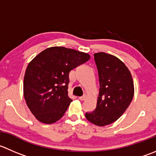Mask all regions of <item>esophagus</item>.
Returning <instances> with one entry per match:
<instances>
[{
  "instance_id": "obj_1",
  "label": "esophagus",
  "mask_w": 156,
  "mask_h": 156,
  "mask_svg": "<svg viewBox=\"0 0 156 156\" xmlns=\"http://www.w3.org/2000/svg\"><path fill=\"white\" fill-rule=\"evenodd\" d=\"M86 98H87V96L84 94V95H83L82 97H79V100L80 101H84V100L86 99Z\"/></svg>"
}]
</instances>
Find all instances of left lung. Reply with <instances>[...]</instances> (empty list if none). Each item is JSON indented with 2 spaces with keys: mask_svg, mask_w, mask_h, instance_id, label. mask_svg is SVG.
<instances>
[{
  "mask_svg": "<svg viewBox=\"0 0 156 156\" xmlns=\"http://www.w3.org/2000/svg\"><path fill=\"white\" fill-rule=\"evenodd\" d=\"M99 76L100 90L97 107L86 113L89 122L98 126L118 120L128 108L134 95L130 72L117 57L105 52L94 54Z\"/></svg>",
  "mask_w": 156,
  "mask_h": 156,
  "instance_id": "left-lung-1",
  "label": "left lung"
}]
</instances>
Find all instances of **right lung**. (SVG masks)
Wrapping results in <instances>:
<instances>
[{
    "label": "right lung",
    "instance_id": "add662e5",
    "mask_svg": "<svg viewBox=\"0 0 156 156\" xmlns=\"http://www.w3.org/2000/svg\"><path fill=\"white\" fill-rule=\"evenodd\" d=\"M85 52L61 46L38 54L26 70L23 95L29 109L40 122L55 123L72 100L68 95L69 72L90 59Z\"/></svg>",
    "mask_w": 156,
    "mask_h": 156
}]
</instances>
